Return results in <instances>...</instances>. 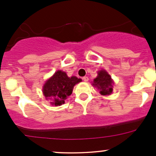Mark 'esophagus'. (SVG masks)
Masks as SVG:
<instances>
[{
    "label": "esophagus",
    "instance_id": "34e87169",
    "mask_svg": "<svg viewBox=\"0 0 156 156\" xmlns=\"http://www.w3.org/2000/svg\"><path fill=\"white\" fill-rule=\"evenodd\" d=\"M82 80L84 81H85V82H87V81H88V78L87 76H84L82 78Z\"/></svg>",
    "mask_w": 156,
    "mask_h": 156
}]
</instances>
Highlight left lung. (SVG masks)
Returning <instances> with one entry per match:
<instances>
[{"mask_svg":"<svg viewBox=\"0 0 156 156\" xmlns=\"http://www.w3.org/2000/svg\"><path fill=\"white\" fill-rule=\"evenodd\" d=\"M112 80L106 71L101 70L98 72V76L94 80L93 85L96 87L102 95H109L112 92Z\"/></svg>","mask_w":156,"mask_h":156,"instance_id":"8db88e82","label":"left lung"}]
</instances>
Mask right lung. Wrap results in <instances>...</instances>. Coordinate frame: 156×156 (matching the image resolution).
<instances>
[{
	"label": "right lung",
	"instance_id": "obj_1",
	"mask_svg": "<svg viewBox=\"0 0 156 156\" xmlns=\"http://www.w3.org/2000/svg\"><path fill=\"white\" fill-rule=\"evenodd\" d=\"M81 81V79L75 76L69 78L66 72L59 70L45 83L44 95L47 100H51L53 105L60 106L72 94L74 86Z\"/></svg>",
	"mask_w": 156,
	"mask_h": 156
}]
</instances>
